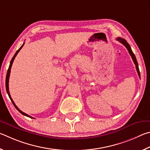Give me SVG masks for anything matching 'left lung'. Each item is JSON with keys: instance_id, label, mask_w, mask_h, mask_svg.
Masks as SVG:
<instances>
[{"instance_id": "obj_1", "label": "left lung", "mask_w": 150, "mask_h": 150, "mask_svg": "<svg viewBox=\"0 0 150 150\" xmlns=\"http://www.w3.org/2000/svg\"><path fill=\"white\" fill-rule=\"evenodd\" d=\"M117 40L119 41L120 43H121L122 45H124L126 47V48L127 49V50L128 51V52H129V54H130L131 57H132V59L133 61H134V63L135 65H136V70H137V72L138 74L139 77H140V70H139L138 62H137V60H136V58L135 57L134 54V52H132V49H131V47L130 46V45L127 43V41H126L125 39H122L121 38H117Z\"/></svg>"}]
</instances>
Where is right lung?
I'll return each mask as SVG.
<instances>
[{
  "instance_id": "1",
  "label": "right lung",
  "mask_w": 150,
  "mask_h": 150,
  "mask_svg": "<svg viewBox=\"0 0 150 150\" xmlns=\"http://www.w3.org/2000/svg\"><path fill=\"white\" fill-rule=\"evenodd\" d=\"M23 45H24V43H23V44L22 45V46L20 47V48L18 50V51L16 52V53H15V54L14 55V57H12V60H11V61H10V66H9V68H8V71H7V74H6V91H7V93H8V96H9V98H10V100H11V101H12V103H13V105H14V107H16V109L18 111H19L21 114H22L23 115H25V116H26V117H30V118H32V119H34L33 117H31V116H30V115H28V114H26V113H25V112H22V111H21V110H20L18 108V107L16 105V104L14 103V101L12 100V98H11V96H10V92H9V88H8V82H9V77H10V69H11V67H12V63H13V61H14V59H15V57H16V55L18 54V52H19V51H20V49L22 48V47L23 46Z\"/></svg>"
}]
</instances>
